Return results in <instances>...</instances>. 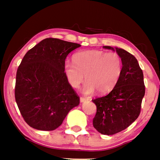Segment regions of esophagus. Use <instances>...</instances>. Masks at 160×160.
Instances as JSON below:
<instances>
[{
	"mask_svg": "<svg viewBox=\"0 0 160 160\" xmlns=\"http://www.w3.org/2000/svg\"><path fill=\"white\" fill-rule=\"evenodd\" d=\"M89 99L88 98H84V97H81L80 98V101L81 102H84L85 101H87V100H88Z\"/></svg>",
	"mask_w": 160,
	"mask_h": 160,
	"instance_id": "1",
	"label": "esophagus"
}]
</instances>
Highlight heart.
Here are the masks:
<instances>
[{
	"instance_id": "b5f03b06",
	"label": "heart",
	"mask_w": 160,
	"mask_h": 160,
	"mask_svg": "<svg viewBox=\"0 0 160 160\" xmlns=\"http://www.w3.org/2000/svg\"><path fill=\"white\" fill-rule=\"evenodd\" d=\"M73 62L66 60L64 72L69 84L77 89L84 81L87 82L83 92L86 95L98 90L106 94L114 88L122 72V60L117 52L100 50L77 52L73 57Z\"/></svg>"
}]
</instances>
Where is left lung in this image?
I'll return each instance as SVG.
<instances>
[{
    "label": "left lung",
    "instance_id": "1",
    "mask_svg": "<svg viewBox=\"0 0 160 160\" xmlns=\"http://www.w3.org/2000/svg\"><path fill=\"white\" fill-rule=\"evenodd\" d=\"M103 48L113 49L104 46ZM122 60L119 82L108 95L92 100L97 107L93 126L103 135H113L128 128L141 113L145 95L143 73L136 58L123 49L116 48Z\"/></svg>",
    "mask_w": 160,
    "mask_h": 160
}]
</instances>
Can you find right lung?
Here are the masks:
<instances>
[{
    "label": "right lung",
    "mask_w": 160,
    "mask_h": 160,
    "mask_svg": "<svg viewBox=\"0 0 160 160\" xmlns=\"http://www.w3.org/2000/svg\"><path fill=\"white\" fill-rule=\"evenodd\" d=\"M78 43L45 38L30 49L19 65L14 95L26 123L39 130H54L73 107L79 104L77 93L64 72L68 54Z\"/></svg>",
    "instance_id": "add662e5"
}]
</instances>
